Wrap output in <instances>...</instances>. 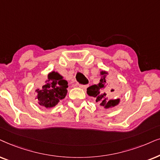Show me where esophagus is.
<instances>
[{
	"mask_svg": "<svg viewBox=\"0 0 160 160\" xmlns=\"http://www.w3.org/2000/svg\"><path fill=\"white\" fill-rule=\"evenodd\" d=\"M77 86H78L79 88H82V89H85V88H86L87 87V86H84V85H81V84H77Z\"/></svg>",
	"mask_w": 160,
	"mask_h": 160,
	"instance_id": "1",
	"label": "esophagus"
}]
</instances>
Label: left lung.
Here are the masks:
<instances>
[{
    "mask_svg": "<svg viewBox=\"0 0 160 160\" xmlns=\"http://www.w3.org/2000/svg\"><path fill=\"white\" fill-rule=\"evenodd\" d=\"M109 73L105 70L100 71L99 82L97 85H93L87 88V93L90 97L95 99L96 102L105 109L116 107L120 103V99H113L112 97L116 93V89L113 88V84L107 82V76Z\"/></svg>",
    "mask_w": 160,
    "mask_h": 160,
    "instance_id": "8db88e82",
    "label": "left lung"
}]
</instances>
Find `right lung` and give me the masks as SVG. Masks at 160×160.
Listing matches in <instances>:
<instances>
[{"mask_svg": "<svg viewBox=\"0 0 160 160\" xmlns=\"http://www.w3.org/2000/svg\"><path fill=\"white\" fill-rule=\"evenodd\" d=\"M68 82L58 72L52 71L48 74L42 88L36 90V99L42 107L50 109L66 97L67 94Z\"/></svg>", "mask_w": 160, "mask_h": 160, "instance_id": "obj_1", "label": "right lung"}]
</instances>
